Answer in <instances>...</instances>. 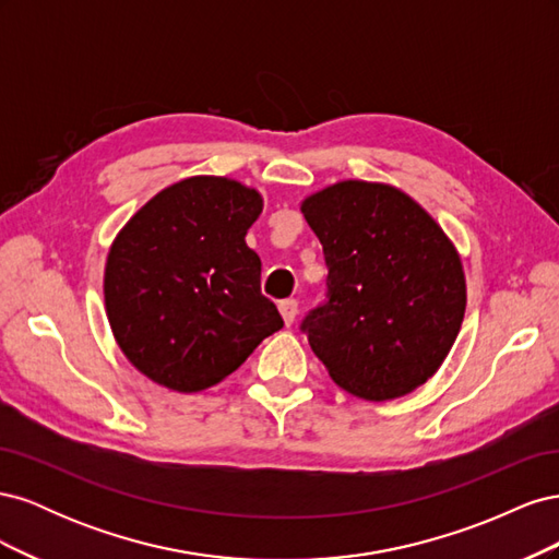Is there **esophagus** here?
I'll list each match as a JSON object with an SVG mask.
<instances>
[{"label": "esophagus", "instance_id": "esophagus-1", "mask_svg": "<svg viewBox=\"0 0 559 559\" xmlns=\"http://www.w3.org/2000/svg\"><path fill=\"white\" fill-rule=\"evenodd\" d=\"M280 314L284 319V324L292 326L296 321V314H298V302L296 300H282L280 302Z\"/></svg>", "mask_w": 559, "mask_h": 559}]
</instances>
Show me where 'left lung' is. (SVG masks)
I'll use <instances>...</instances> for the list:
<instances>
[{
	"label": "left lung",
	"instance_id": "8db88e82",
	"mask_svg": "<svg viewBox=\"0 0 559 559\" xmlns=\"http://www.w3.org/2000/svg\"><path fill=\"white\" fill-rule=\"evenodd\" d=\"M329 267L302 331L329 376L366 401L405 396L452 349L466 310L462 259L429 212L389 183L347 179L300 202Z\"/></svg>",
	"mask_w": 559,
	"mask_h": 559
}]
</instances>
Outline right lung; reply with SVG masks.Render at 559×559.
Wrapping results in <instances>:
<instances>
[{"instance_id": "add662e5", "label": "right lung", "mask_w": 559, "mask_h": 559, "mask_svg": "<svg viewBox=\"0 0 559 559\" xmlns=\"http://www.w3.org/2000/svg\"><path fill=\"white\" fill-rule=\"evenodd\" d=\"M261 212L257 189L200 175L156 193L116 235L105 267L109 326L148 380L202 392L284 326L245 242Z\"/></svg>"}]
</instances>
